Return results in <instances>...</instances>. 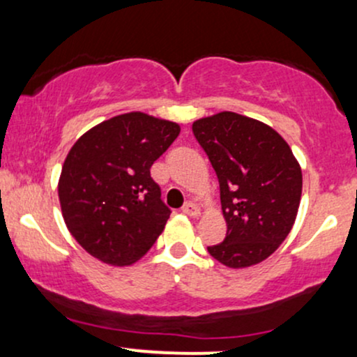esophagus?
Wrapping results in <instances>:
<instances>
[{
    "mask_svg": "<svg viewBox=\"0 0 357 357\" xmlns=\"http://www.w3.org/2000/svg\"><path fill=\"white\" fill-rule=\"evenodd\" d=\"M181 210H183L184 215H190V216H198V215H199V208L196 206V204L192 203V202H186V203H184Z\"/></svg>",
    "mask_w": 357,
    "mask_h": 357,
    "instance_id": "esophagus-1",
    "label": "esophagus"
}]
</instances>
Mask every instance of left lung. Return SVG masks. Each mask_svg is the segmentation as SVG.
Masks as SVG:
<instances>
[{"label":"left lung","mask_w":357,"mask_h":357,"mask_svg":"<svg viewBox=\"0 0 357 357\" xmlns=\"http://www.w3.org/2000/svg\"><path fill=\"white\" fill-rule=\"evenodd\" d=\"M192 134L218 176L227 220V236L208 252L230 268L260 264L296 221L302 195L297 159L272 127L235 112L199 119Z\"/></svg>","instance_id":"left-lung-1"}]
</instances>
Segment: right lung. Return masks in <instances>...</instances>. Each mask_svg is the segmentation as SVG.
Returning <instances> with one entry per match:
<instances>
[{
	"label": "right lung",
	"mask_w": 357,
	"mask_h": 357,
	"mask_svg": "<svg viewBox=\"0 0 357 357\" xmlns=\"http://www.w3.org/2000/svg\"><path fill=\"white\" fill-rule=\"evenodd\" d=\"M178 136L174 122L129 112L92 127L73 144L59 198L67 228L90 255L130 265L153 247L171 210L151 166Z\"/></svg>",
	"instance_id": "add662e5"
}]
</instances>
